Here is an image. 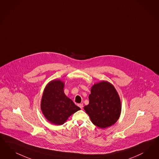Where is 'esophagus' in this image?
Segmentation results:
<instances>
[{
    "mask_svg": "<svg viewBox=\"0 0 159 159\" xmlns=\"http://www.w3.org/2000/svg\"><path fill=\"white\" fill-rule=\"evenodd\" d=\"M78 107L81 108V109H82L84 106H83V104H82V103H80V104H78Z\"/></svg>",
    "mask_w": 159,
    "mask_h": 159,
    "instance_id": "esophagus-1",
    "label": "esophagus"
}]
</instances>
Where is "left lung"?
I'll return each mask as SVG.
<instances>
[{
    "label": "left lung",
    "mask_w": 159,
    "mask_h": 159,
    "mask_svg": "<svg viewBox=\"0 0 159 159\" xmlns=\"http://www.w3.org/2000/svg\"><path fill=\"white\" fill-rule=\"evenodd\" d=\"M89 100V104L84 109L93 124L104 129L117 122L121 113V102L112 84L106 81L94 84Z\"/></svg>",
    "instance_id": "left-lung-1"
}]
</instances>
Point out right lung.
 Listing matches in <instances>:
<instances>
[{
  "label": "right lung",
  "instance_id": "1",
  "mask_svg": "<svg viewBox=\"0 0 159 159\" xmlns=\"http://www.w3.org/2000/svg\"><path fill=\"white\" fill-rule=\"evenodd\" d=\"M64 83L54 80L45 88L41 101V109L45 118L51 123L61 125L72 114L81 109L75 105L64 92Z\"/></svg>",
  "mask_w": 159,
  "mask_h": 159
}]
</instances>
